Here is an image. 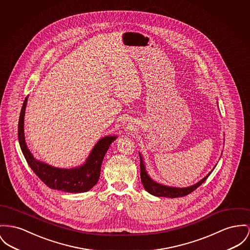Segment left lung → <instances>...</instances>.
I'll use <instances>...</instances> for the list:
<instances>
[{
    "label": "left lung",
    "instance_id": "1",
    "mask_svg": "<svg viewBox=\"0 0 250 250\" xmlns=\"http://www.w3.org/2000/svg\"><path fill=\"white\" fill-rule=\"evenodd\" d=\"M139 157H140V178H141V182L143 184V187L145 188V189L154 196L157 197H168V198H175V197H183L189 193H191L193 190H195L199 186L204 183L207 178L210 175V173L212 172V170L207 175L205 176L201 181L198 183L194 184L193 186L188 187V188H174V187H167L162 184L156 183L155 181H153L150 176L147 173L146 167L144 165V161L142 156L139 153Z\"/></svg>",
    "mask_w": 250,
    "mask_h": 250
}]
</instances>
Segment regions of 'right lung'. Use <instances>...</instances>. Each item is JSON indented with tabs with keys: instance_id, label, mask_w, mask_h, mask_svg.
<instances>
[{
	"instance_id": "add662e5",
	"label": "right lung",
	"mask_w": 250,
	"mask_h": 250,
	"mask_svg": "<svg viewBox=\"0 0 250 250\" xmlns=\"http://www.w3.org/2000/svg\"><path fill=\"white\" fill-rule=\"evenodd\" d=\"M26 103L27 98H25L23 101L20 114L18 138L21 151L36 175L47 187L53 189L71 193H80L90 190L99 181L101 169L100 167L105 153L107 152L112 142L116 140L117 136L110 135L101 138L89 154L86 162L82 166L74 168H59L49 166L48 164L35 159L30 150L27 149L23 132Z\"/></svg>"
}]
</instances>
